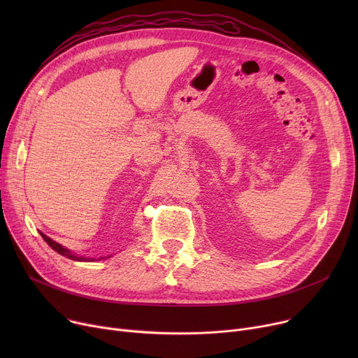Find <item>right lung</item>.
Instances as JSON below:
<instances>
[{
	"label": "right lung",
	"mask_w": 358,
	"mask_h": 358,
	"mask_svg": "<svg viewBox=\"0 0 358 358\" xmlns=\"http://www.w3.org/2000/svg\"><path fill=\"white\" fill-rule=\"evenodd\" d=\"M41 235H42V238L46 241V243H48V245H49L52 250H55L56 252L64 255V257H66V258H69V259H73V261H88V262L96 261V258H88V257H81V255H78V254H73L72 251H69L68 248H64V247L61 245V243L55 242L53 239H50V238L46 236L45 234L41 232ZM103 258H108V257H100V258H97V261H100V259H103Z\"/></svg>",
	"instance_id": "add662e5"
}]
</instances>
